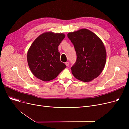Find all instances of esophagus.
<instances>
[{"label":"esophagus","instance_id":"esophagus-1","mask_svg":"<svg viewBox=\"0 0 129 129\" xmlns=\"http://www.w3.org/2000/svg\"><path fill=\"white\" fill-rule=\"evenodd\" d=\"M65 65H66L67 66H69V65H70V63H69V62H66V63H65Z\"/></svg>","mask_w":129,"mask_h":129}]
</instances>
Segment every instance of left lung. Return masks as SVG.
I'll use <instances>...</instances> for the list:
<instances>
[{"instance_id": "obj_1", "label": "left lung", "mask_w": 129, "mask_h": 129, "mask_svg": "<svg viewBox=\"0 0 129 129\" xmlns=\"http://www.w3.org/2000/svg\"><path fill=\"white\" fill-rule=\"evenodd\" d=\"M67 37L74 44L77 55L72 73L77 79L89 82L97 78L103 71L107 53L101 40L87 29L69 32Z\"/></svg>"}]
</instances>
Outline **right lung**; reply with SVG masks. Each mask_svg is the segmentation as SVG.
Segmentation results:
<instances>
[{
	"mask_svg": "<svg viewBox=\"0 0 129 129\" xmlns=\"http://www.w3.org/2000/svg\"><path fill=\"white\" fill-rule=\"evenodd\" d=\"M65 37L63 33L46 32L31 45L27 53V61L31 72L38 79L48 82L66 68V65L60 60L58 48Z\"/></svg>",
	"mask_w": 129,
	"mask_h": 129,
	"instance_id": "right-lung-1",
	"label": "right lung"
}]
</instances>
